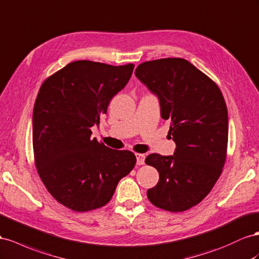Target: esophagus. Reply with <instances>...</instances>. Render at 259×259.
Here are the masks:
<instances>
[{
  "instance_id": "esophagus-1",
  "label": "esophagus",
  "mask_w": 259,
  "mask_h": 259,
  "mask_svg": "<svg viewBox=\"0 0 259 259\" xmlns=\"http://www.w3.org/2000/svg\"><path fill=\"white\" fill-rule=\"evenodd\" d=\"M136 159H137V164L143 165L145 163V155L144 153H136Z\"/></svg>"
}]
</instances>
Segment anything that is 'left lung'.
Returning <instances> with one entry per match:
<instances>
[{
  "instance_id": "left-lung-1",
  "label": "left lung",
  "mask_w": 259,
  "mask_h": 259,
  "mask_svg": "<svg viewBox=\"0 0 259 259\" xmlns=\"http://www.w3.org/2000/svg\"><path fill=\"white\" fill-rule=\"evenodd\" d=\"M136 77L155 94L161 117L169 120L173 156L151 153L159 182L147 191L151 204L181 212L199 204L221 176L228 147V110L219 87L192 63L180 58L144 62Z\"/></svg>"
}]
</instances>
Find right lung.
Returning <instances> with one entry per match:
<instances>
[{"label":"right lung","mask_w":259,"mask_h":259,"mask_svg":"<svg viewBox=\"0 0 259 259\" xmlns=\"http://www.w3.org/2000/svg\"><path fill=\"white\" fill-rule=\"evenodd\" d=\"M134 64L75 61L48 77L34 102V163L48 192L77 212L100 208L133 170L134 153L92 138L111 99L126 86Z\"/></svg>","instance_id":"obj_1"}]
</instances>
